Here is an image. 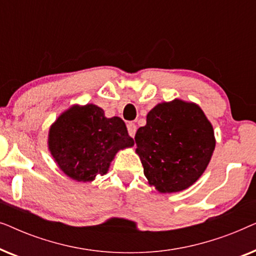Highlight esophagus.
Listing matches in <instances>:
<instances>
[{"label":"esophagus","mask_w":256,"mask_h":256,"mask_svg":"<svg viewBox=\"0 0 256 256\" xmlns=\"http://www.w3.org/2000/svg\"><path fill=\"white\" fill-rule=\"evenodd\" d=\"M127 128H128V134L132 136V138H134L135 134H136V124H132V122H129V124H127Z\"/></svg>","instance_id":"34e87169"}]
</instances>
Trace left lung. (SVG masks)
<instances>
[{"label": "left lung", "mask_w": 256, "mask_h": 256, "mask_svg": "<svg viewBox=\"0 0 256 256\" xmlns=\"http://www.w3.org/2000/svg\"><path fill=\"white\" fill-rule=\"evenodd\" d=\"M135 142L144 176L162 194L191 186L216 146L212 124L200 107L178 99L154 107Z\"/></svg>", "instance_id": "1"}]
</instances>
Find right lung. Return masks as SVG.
Segmentation results:
<instances>
[{
  "label": "right lung",
  "mask_w": 256,
  "mask_h": 256,
  "mask_svg": "<svg viewBox=\"0 0 256 256\" xmlns=\"http://www.w3.org/2000/svg\"><path fill=\"white\" fill-rule=\"evenodd\" d=\"M134 144L120 118H104L96 104L73 106L51 126L48 149L62 172L76 182L104 174L115 154Z\"/></svg>",
  "instance_id": "1"
}]
</instances>
